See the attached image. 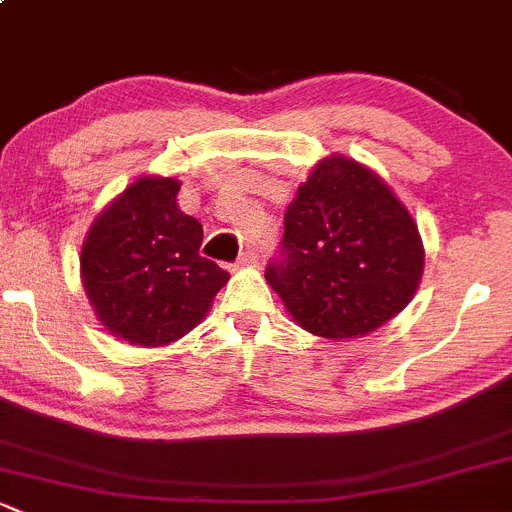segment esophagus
I'll return each instance as SVG.
<instances>
[{
  "instance_id": "1",
  "label": "esophagus",
  "mask_w": 512,
  "mask_h": 512,
  "mask_svg": "<svg viewBox=\"0 0 512 512\" xmlns=\"http://www.w3.org/2000/svg\"><path fill=\"white\" fill-rule=\"evenodd\" d=\"M257 252L255 250H245V252H240V257H238V262H235V267H252V265H257Z\"/></svg>"
}]
</instances>
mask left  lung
<instances>
[{
  "label": "left lung",
  "instance_id": "obj_1",
  "mask_svg": "<svg viewBox=\"0 0 512 512\" xmlns=\"http://www.w3.org/2000/svg\"><path fill=\"white\" fill-rule=\"evenodd\" d=\"M422 272V235L405 203L373 169L331 154L287 206L282 260L265 277L297 326L341 341L395 319Z\"/></svg>",
  "mask_w": 512,
  "mask_h": 512
}]
</instances>
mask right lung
Here are the masks:
<instances>
[{"instance_id":"right-lung-1","label":"right lung","mask_w":512,"mask_h":512,"mask_svg":"<svg viewBox=\"0 0 512 512\" xmlns=\"http://www.w3.org/2000/svg\"><path fill=\"white\" fill-rule=\"evenodd\" d=\"M181 181L139 176L102 208L80 247V282L120 341L159 348L203 321L230 274L201 257L203 228L176 203Z\"/></svg>"}]
</instances>
